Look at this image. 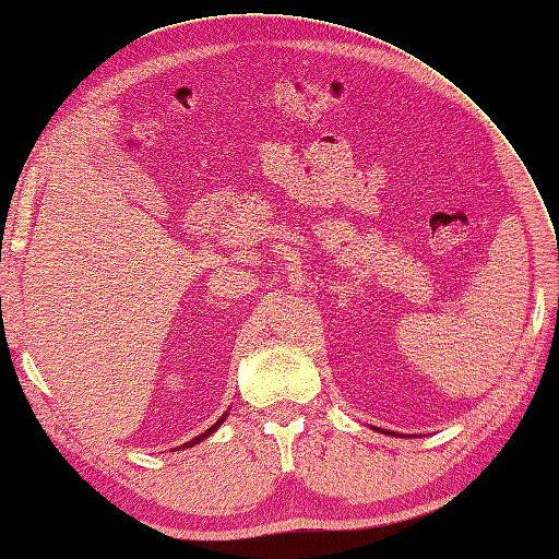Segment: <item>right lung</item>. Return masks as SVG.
I'll use <instances>...</instances> for the list:
<instances>
[{
  "label": "right lung",
  "instance_id": "right-lung-1",
  "mask_svg": "<svg viewBox=\"0 0 559 559\" xmlns=\"http://www.w3.org/2000/svg\"><path fill=\"white\" fill-rule=\"evenodd\" d=\"M223 419H225V415H223L221 419H217V421H215V425H213L211 429H206V431H203V433H201V437H197V439H192V441H187V443H185L182 448H189V445H197L199 441H203V439H206V437H211V433H213V431H215L217 427H221V425H223Z\"/></svg>",
  "mask_w": 559,
  "mask_h": 559
}]
</instances>
